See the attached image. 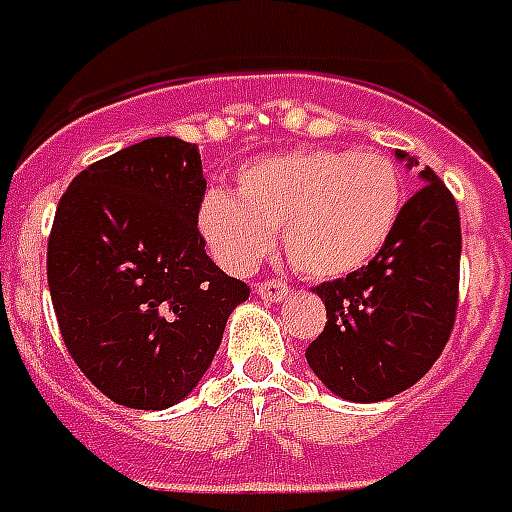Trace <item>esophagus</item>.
Masks as SVG:
<instances>
[{
  "label": "esophagus",
  "instance_id": "obj_1",
  "mask_svg": "<svg viewBox=\"0 0 512 512\" xmlns=\"http://www.w3.org/2000/svg\"><path fill=\"white\" fill-rule=\"evenodd\" d=\"M288 293L290 288L280 280H267L256 285V296L264 298V301H272V304H277V301H282V298H288Z\"/></svg>",
  "mask_w": 512,
  "mask_h": 512
}]
</instances>
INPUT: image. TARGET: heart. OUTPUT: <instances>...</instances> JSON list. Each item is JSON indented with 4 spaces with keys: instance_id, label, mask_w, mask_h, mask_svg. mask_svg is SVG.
<instances>
[{
    "instance_id": "b5f03b06",
    "label": "heart",
    "mask_w": 512,
    "mask_h": 512,
    "mask_svg": "<svg viewBox=\"0 0 512 512\" xmlns=\"http://www.w3.org/2000/svg\"><path fill=\"white\" fill-rule=\"evenodd\" d=\"M399 208L402 179L386 155L290 150L245 166L235 195L208 192L198 230L230 272L259 267L282 227L293 267L309 277H343L378 256Z\"/></svg>"
}]
</instances>
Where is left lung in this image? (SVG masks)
Listing matches in <instances>:
<instances>
[{"mask_svg": "<svg viewBox=\"0 0 512 512\" xmlns=\"http://www.w3.org/2000/svg\"><path fill=\"white\" fill-rule=\"evenodd\" d=\"M396 161H418L394 150ZM367 267L317 285L327 325L306 349L314 375L346 402H383L415 386L447 346L460 285V214L428 166Z\"/></svg>", "mask_w": 512, "mask_h": 512, "instance_id": "obj_1", "label": "left lung"}]
</instances>
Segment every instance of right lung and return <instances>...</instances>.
Segmentation results:
<instances>
[{
	"instance_id": "1",
	"label": "right lung",
	"mask_w": 512,
	"mask_h": 512,
	"mask_svg": "<svg viewBox=\"0 0 512 512\" xmlns=\"http://www.w3.org/2000/svg\"><path fill=\"white\" fill-rule=\"evenodd\" d=\"M203 192L198 147L153 137L92 163L57 203L47 282L65 349L132 410L190 396L251 293L208 259Z\"/></svg>"
}]
</instances>
